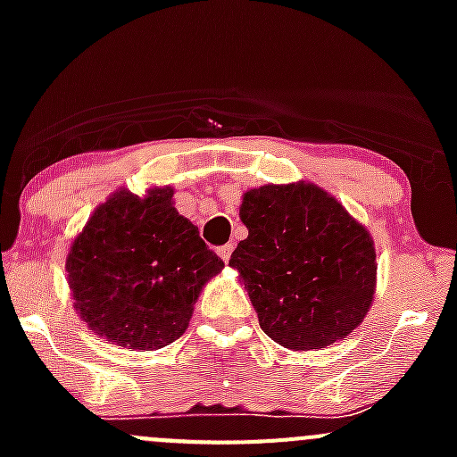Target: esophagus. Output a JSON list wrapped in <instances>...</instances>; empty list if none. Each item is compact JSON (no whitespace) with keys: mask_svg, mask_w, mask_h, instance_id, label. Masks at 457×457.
Wrapping results in <instances>:
<instances>
[{"mask_svg":"<svg viewBox=\"0 0 457 457\" xmlns=\"http://www.w3.org/2000/svg\"><path fill=\"white\" fill-rule=\"evenodd\" d=\"M232 252H234V245H232V243H228V245L219 247V256L223 258L225 262H229V258H232Z\"/></svg>","mask_w":457,"mask_h":457,"instance_id":"34e87169","label":"esophagus"}]
</instances>
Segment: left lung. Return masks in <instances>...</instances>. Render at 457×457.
Listing matches in <instances>:
<instances>
[{
  "label": "left lung",
  "instance_id": "8db88e82",
  "mask_svg": "<svg viewBox=\"0 0 457 457\" xmlns=\"http://www.w3.org/2000/svg\"><path fill=\"white\" fill-rule=\"evenodd\" d=\"M247 238L238 270L258 325L292 352H318L347 338L376 294L370 229L316 183L252 187L238 210Z\"/></svg>",
  "mask_w": 457,
  "mask_h": 457
}]
</instances>
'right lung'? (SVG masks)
I'll use <instances>...</instances> for the list:
<instances>
[{
  "label": "right lung",
  "instance_id": "obj_1",
  "mask_svg": "<svg viewBox=\"0 0 457 457\" xmlns=\"http://www.w3.org/2000/svg\"><path fill=\"white\" fill-rule=\"evenodd\" d=\"M172 196L170 186L143 196L119 187L96 205L66 256L77 314L130 352L181 338L201 289L225 267Z\"/></svg>",
  "mask_w": 457,
  "mask_h": 457
}]
</instances>
